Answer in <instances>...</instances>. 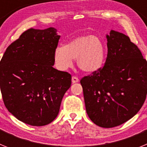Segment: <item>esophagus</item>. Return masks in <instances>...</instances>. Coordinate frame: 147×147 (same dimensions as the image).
<instances>
[{
    "instance_id": "1",
    "label": "esophagus",
    "mask_w": 147,
    "mask_h": 147,
    "mask_svg": "<svg viewBox=\"0 0 147 147\" xmlns=\"http://www.w3.org/2000/svg\"><path fill=\"white\" fill-rule=\"evenodd\" d=\"M71 80H72L73 83H76V82H80V80H79V79H78L76 76H72V79H71Z\"/></svg>"
}]
</instances>
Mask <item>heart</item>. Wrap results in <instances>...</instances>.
<instances>
[{"label": "heart", "instance_id": "b5f03b06", "mask_svg": "<svg viewBox=\"0 0 147 147\" xmlns=\"http://www.w3.org/2000/svg\"><path fill=\"white\" fill-rule=\"evenodd\" d=\"M57 67L65 71L76 59L78 67L85 73H93L103 66L106 57L105 45L99 37L83 35L73 39L66 45L56 48L54 53Z\"/></svg>", "mask_w": 147, "mask_h": 147}]
</instances>
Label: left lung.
<instances>
[{"mask_svg": "<svg viewBox=\"0 0 147 147\" xmlns=\"http://www.w3.org/2000/svg\"><path fill=\"white\" fill-rule=\"evenodd\" d=\"M102 68L80 81L87 113L104 128L124 124L140 110L147 93V62L129 37L111 30Z\"/></svg>", "mask_w": 147, "mask_h": 147, "instance_id": "8db88e82", "label": "left lung"}]
</instances>
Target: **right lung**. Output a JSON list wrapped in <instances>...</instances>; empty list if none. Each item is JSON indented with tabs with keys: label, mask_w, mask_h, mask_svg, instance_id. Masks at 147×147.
Instances as JSON below:
<instances>
[{
	"label": "right lung",
	"mask_w": 147,
	"mask_h": 147,
	"mask_svg": "<svg viewBox=\"0 0 147 147\" xmlns=\"http://www.w3.org/2000/svg\"><path fill=\"white\" fill-rule=\"evenodd\" d=\"M50 27L29 28L6 49L0 62V88L9 112L20 121L44 126L56 119L71 75L53 67L60 35Z\"/></svg>",
	"instance_id": "add662e5"
}]
</instances>
